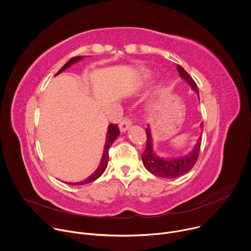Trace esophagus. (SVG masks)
I'll use <instances>...</instances> for the list:
<instances>
[{
  "mask_svg": "<svg viewBox=\"0 0 251 251\" xmlns=\"http://www.w3.org/2000/svg\"><path fill=\"white\" fill-rule=\"evenodd\" d=\"M131 125H132L131 119H130L129 117L125 116V117H123V119L120 121V123H119V128H120L121 132H125Z\"/></svg>",
  "mask_w": 251,
  "mask_h": 251,
  "instance_id": "esophagus-1",
  "label": "esophagus"
}]
</instances>
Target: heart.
Masks as SVG:
<instances>
[{"label": "heart", "instance_id": "b5f03b06", "mask_svg": "<svg viewBox=\"0 0 251 251\" xmlns=\"http://www.w3.org/2000/svg\"><path fill=\"white\" fill-rule=\"evenodd\" d=\"M145 77H146V78H147V76H145Z\"/></svg>", "mask_w": 251, "mask_h": 251}]
</instances>
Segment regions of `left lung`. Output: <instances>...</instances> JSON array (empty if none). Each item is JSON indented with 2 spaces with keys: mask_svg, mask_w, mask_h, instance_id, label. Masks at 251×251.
<instances>
[{
  "mask_svg": "<svg viewBox=\"0 0 251 251\" xmlns=\"http://www.w3.org/2000/svg\"><path fill=\"white\" fill-rule=\"evenodd\" d=\"M176 69L178 71V74H180L181 77L185 79L199 95L198 85L195 82V80L191 77V75L181 65H177ZM202 127H203V123L201 124V128ZM146 135H147V145H146L145 151L142 153V160L145 168L153 175L161 177H167V178L177 177L187 174L197 163L199 154L201 151V135L199 137L197 144L193 149V151L189 153L187 156L177 158V159L160 158L153 152V146H152L153 141H152V135H151L149 125H148V128H146Z\"/></svg>",
  "mask_w": 251,
  "mask_h": 251,
  "instance_id": "8db88e82",
  "label": "left lung"
}]
</instances>
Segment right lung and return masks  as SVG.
Returning <instances> with one entry per match:
<instances>
[{"mask_svg":"<svg viewBox=\"0 0 251 251\" xmlns=\"http://www.w3.org/2000/svg\"><path fill=\"white\" fill-rule=\"evenodd\" d=\"M83 56H75V57H73L70 58L59 70L58 73L55 75H59L60 73H62L63 70H65L67 67H69L71 64H74L75 62L82 59ZM120 134V131H119V128L117 126V124H110L108 126V131H107V136H106V143H105V146H104V151H103V155H102V158H101V162H100V165L98 166L97 170L90 176H88L87 178H85V180H83L82 182H78V183H66L68 185H84V184H89L93 181H95L96 178H98L105 171L106 167H107V164H108V159H109V156H108V150L110 148V146L112 145V143L116 140V138L118 137V135Z\"/></svg>","mask_w":251,"mask_h":251,"instance_id":"1","label":"right lung"}]
</instances>
